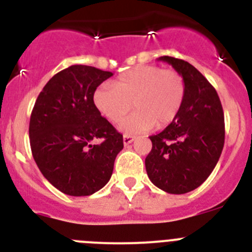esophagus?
I'll return each mask as SVG.
<instances>
[{
    "label": "esophagus",
    "mask_w": 252,
    "mask_h": 252,
    "mask_svg": "<svg viewBox=\"0 0 252 252\" xmlns=\"http://www.w3.org/2000/svg\"><path fill=\"white\" fill-rule=\"evenodd\" d=\"M133 140H135V136H132V135H127V133H125V135H124V144H125V145H130Z\"/></svg>",
    "instance_id": "34e87169"
}]
</instances>
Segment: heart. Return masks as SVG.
<instances>
[{"instance_id":"heart-1","label":"heart","mask_w":252,"mask_h":252,"mask_svg":"<svg viewBox=\"0 0 252 252\" xmlns=\"http://www.w3.org/2000/svg\"><path fill=\"white\" fill-rule=\"evenodd\" d=\"M186 98L183 75L173 69L141 65L124 72L113 84H102L93 93L95 108L112 124L121 121L125 132H144L165 127L174 121ZM133 104L131 105L130 103Z\"/></svg>"}]
</instances>
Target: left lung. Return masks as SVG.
<instances>
[{"label":"left lung","mask_w":252,"mask_h":252,"mask_svg":"<svg viewBox=\"0 0 252 252\" xmlns=\"http://www.w3.org/2000/svg\"><path fill=\"white\" fill-rule=\"evenodd\" d=\"M159 60L183 75L186 98L177 119L158 135L145 159L149 179L171 194L198 188L209 177L224 144V116L213 86L192 64L173 57Z\"/></svg>","instance_id":"8db88e82"}]
</instances>
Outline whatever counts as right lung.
Here are the masks:
<instances>
[{
  "label": "right lung",
  "mask_w": 252,
  "mask_h": 252,
  "mask_svg": "<svg viewBox=\"0 0 252 252\" xmlns=\"http://www.w3.org/2000/svg\"><path fill=\"white\" fill-rule=\"evenodd\" d=\"M113 75L88 65L57 73L37 95L29 126L31 153L50 184L82 197L103 188L124 149L122 135L93 103L97 87ZM101 142L93 146V139Z\"/></svg>",
  "instance_id": "1"
}]
</instances>
